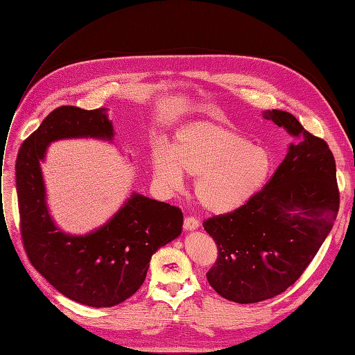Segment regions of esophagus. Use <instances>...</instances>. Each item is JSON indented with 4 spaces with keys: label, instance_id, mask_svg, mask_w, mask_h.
<instances>
[{
    "label": "esophagus",
    "instance_id": "34e87169",
    "mask_svg": "<svg viewBox=\"0 0 355 355\" xmlns=\"http://www.w3.org/2000/svg\"><path fill=\"white\" fill-rule=\"evenodd\" d=\"M198 227H200V222H198L194 216L185 218V220H184V228H185L187 231H194V230H197Z\"/></svg>",
    "mask_w": 355,
    "mask_h": 355
}]
</instances>
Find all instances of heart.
Wrapping results in <instances>:
<instances>
[{
    "label": "heart",
    "mask_w": 355,
    "mask_h": 355,
    "mask_svg": "<svg viewBox=\"0 0 355 355\" xmlns=\"http://www.w3.org/2000/svg\"><path fill=\"white\" fill-rule=\"evenodd\" d=\"M271 168L266 148L213 121L180 127L170 151L158 148L151 158L153 178L161 189L179 191L185 173L196 176L197 200L211 213H230L244 206L262 189Z\"/></svg>",
    "instance_id": "b5f03b06"
}]
</instances>
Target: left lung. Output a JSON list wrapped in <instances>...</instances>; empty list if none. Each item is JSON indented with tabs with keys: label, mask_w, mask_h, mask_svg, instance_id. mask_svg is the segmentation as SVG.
I'll return each mask as SVG.
<instances>
[{
	"label": "left lung",
	"mask_w": 355,
	"mask_h": 355,
	"mask_svg": "<svg viewBox=\"0 0 355 355\" xmlns=\"http://www.w3.org/2000/svg\"><path fill=\"white\" fill-rule=\"evenodd\" d=\"M262 115L293 137L286 158L244 206L202 223L218 244L207 282L237 304L261 302L292 286L324 243L339 210L336 164L327 144L286 111Z\"/></svg>",
	"instance_id": "obj_1"
}]
</instances>
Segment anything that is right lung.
<instances>
[{
    "mask_svg": "<svg viewBox=\"0 0 355 355\" xmlns=\"http://www.w3.org/2000/svg\"><path fill=\"white\" fill-rule=\"evenodd\" d=\"M106 112L60 106L20 146L16 161L20 232L31 263L63 296L93 308L114 306L135 295L153 254L178 239L184 223L179 207L137 192L89 234H67L53 220L41 171L47 148L62 139L112 142Z\"/></svg>",
    "mask_w": 355,
    "mask_h": 355,
    "instance_id": "add662e5",
    "label": "right lung"
}]
</instances>
